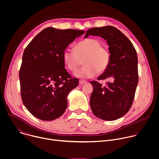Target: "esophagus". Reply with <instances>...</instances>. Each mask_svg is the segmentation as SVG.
<instances>
[{
	"label": "esophagus",
	"instance_id": "obj_1",
	"mask_svg": "<svg viewBox=\"0 0 159 159\" xmlns=\"http://www.w3.org/2000/svg\"><path fill=\"white\" fill-rule=\"evenodd\" d=\"M79 83H80V84H85V83H87V81L86 80H82V79H81V80H79Z\"/></svg>",
	"mask_w": 159,
	"mask_h": 159
}]
</instances>
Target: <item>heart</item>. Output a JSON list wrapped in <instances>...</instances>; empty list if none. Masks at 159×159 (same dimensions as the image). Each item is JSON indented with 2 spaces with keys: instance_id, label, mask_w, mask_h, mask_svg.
<instances>
[{
  "instance_id": "heart-1",
  "label": "heart",
  "mask_w": 159,
  "mask_h": 159,
  "mask_svg": "<svg viewBox=\"0 0 159 159\" xmlns=\"http://www.w3.org/2000/svg\"><path fill=\"white\" fill-rule=\"evenodd\" d=\"M63 60L68 69L73 72L78 70L83 60L84 66L75 73V75L88 79L107 70L110 63L111 53L98 39L86 38L75 45L74 50L66 49L63 53Z\"/></svg>"
}]
</instances>
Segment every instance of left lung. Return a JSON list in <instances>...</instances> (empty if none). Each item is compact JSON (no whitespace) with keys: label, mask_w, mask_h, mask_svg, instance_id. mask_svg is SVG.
Wrapping results in <instances>:
<instances>
[{"label":"left lung","mask_w":159,"mask_h":159,"mask_svg":"<svg viewBox=\"0 0 159 159\" xmlns=\"http://www.w3.org/2000/svg\"><path fill=\"white\" fill-rule=\"evenodd\" d=\"M89 35L99 36L106 39L111 53L107 70L98 80L109 79L105 85L91 81L93 91L90 105L93 114L106 121L116 120L123 116L131 108L139 82L138 57L129 39L118 29L111 26L93 28L87 30Z\"/></svg>","instance_id":"1"}]
</instances>
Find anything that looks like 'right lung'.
Here are the masks:
<instances>
[{"instance_id":"right-lung-1","label":"right lung","mask_w":159,"mask_h":159,"mask_svg":"<svg viewBox=\"0 0 159 159\" xmlns=\"http://www.w3.org/2000/svg\"><path fill=\"white\" fill-rule=\"evenodd\" d=\"M84 31L49 27L38 33L25 48L19 70L21 99L34 117L52 121L67 107V95L79 84L65 68L63 53Z\"/></svg>"}]
</instances>
